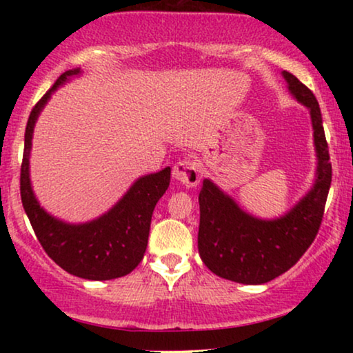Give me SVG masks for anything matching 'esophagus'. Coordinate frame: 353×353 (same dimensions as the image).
I'll list each match as a JSON object with an SVG mask.
<instances>
[{"label":"esophagus","instance_id":"esophagus-1","mask_svg":"<svg viewBox=\"0 0 353 353\" xmlns=\"http://www.w3.org/2000/svg\"><path fill=\"white\" fill-rule=\"evenodd\" d=\"M172 175L176 181L183 183L186 188H194L199 183V168L191 161H181L175 163Z\"/></svg>","mask_w":353,"mask_h":353}]
</instances>
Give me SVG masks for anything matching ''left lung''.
Returning <instances> with one entry per match:
<instances>
[{
  "label": "left lung",
  "mask_w": 353,
  "mask_h": 353,
  "mask_svg": "<svg viewBox=\"0 0 353 353\" xmlns=\"http://www.w3.org/2000/svg\"><path fill=\"white\" fill-rule=\"evenodd\" d=\"M292 98L310 112L316 154L310 190L278 219H259L241 209L228 192L205 178L199 192L197 248L205 267L216 276L241 284H263L288 272L310 248L320 230L331 186L330 151L318 101L305 85L281 72Z\"/></svg>",
  "instance_id": "left-lung-1"
}]
</instances>
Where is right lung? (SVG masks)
Wrapping results in <instances>:
<instances>
[{"instance_id": "add662e5", "label": "right lung", "mask_w": 353, "mask_h": 353, "mask_svg": "<svg viewBox=\"0 0 353 353\" xmlns=\"http://www.w3.org/2000/svg\"><path fill=\"white\" fill-rule=\"evenodd\" d=\"M80 75V67L64 72L32 109L23 139L21 197L38 241L61 268L74 276L105 281L125 276L143 260L154 207L170 185V167L139 176L105 214L85 223H69L43 209L30 181L33 130L52 93Z\"/></svg>"}]
</instances>
